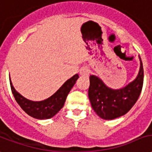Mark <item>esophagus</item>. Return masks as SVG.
I'll use <instances>...</instances> for the list:
<instances>
[{
  "label": "esophagus",
  "mask_w": 152,
  "mask_h": 152,
  "mask_svg": "<svg viewBox=\"0 0 152 152\" xmlns=\"http://www.w3.org/2000/svg\"><path fill=\"white\" fill-rule=\"evenodd\" d=\"M80 74L81 76H88L89 74V70L88 69L87 67H81L80 70Z\"/></svg>",
  "instance_id": "34e87169"
}]
</instances>
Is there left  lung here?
I'll return each instance as SVG.
<instances>
[{"label":"left lung","instance_id":"left-lung-1","mask_svg":"<svg viewBox=\"0 0 152 152\" xmlns=\"http://www.w3.org/2000/svg\"><path fill=\"white\" fill-rule=\"evenodd\" d=\"M140 59V58H139ZM88 97L93 110L100 118L112 120L124 115L138 101L143 85V67L140 59V69L134 81L120 89L107 87L97 76L89 77Z\"/></svg>","mask_w":152,"mask_h":152}]
</instances>
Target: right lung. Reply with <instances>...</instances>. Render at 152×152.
<instances>
[{
    "mask_svg": "<svg viewBox=\"0 0 152 152\" xmlns=\"http://www.w3.org/2000/svg\"><path fill=\"white\" fill-rule=\"evenodd\" d=\"M78 78V74H76L72 78L67 80L52 96L41 102H33L25 98L15 90L10 79V82L11 90L16 102L28 115L37 119H48L55 116L64 107L67 94L73 85L76 84Z\"/></svg>",
    "mask_w": 152,
    "mask_h": 152,
    "instance_id": "add662e5",
    "label": "right lung"
}]
</instances>
